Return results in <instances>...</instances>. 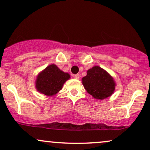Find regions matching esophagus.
I'll list each match as a JSON object with an SVG mask.
<instances>
[{"label": "esophagus", "mask_w": 150, "mask_h": 150, "mask_svg": "<svg viewBox=\"0 0 150 150\" xmlns=\"http://www.w3.org/2000/svg\"><path fill=\"white\" fill-rule=\"evenodd\" d=\"M74 77H75V79H77V80H78V79L80 78V75H79V74H76V75H74Z\"/></svg>", "instance_id": "esophagus-1"}]
</instances>
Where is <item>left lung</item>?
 <instances>
[{
    "label": "left lung",
    "mask_w": 150,
    "mask_h": 150,
    "mask_svg": "<svg viewBox=\"0 0 150 150\" xmlns=\"http://www.w3.org/2000/svg\"><path fill=\"white\" fill-rule=\"evenodd\" d=\"M87 92L97 99H106L115 90L116 83L106 70L99 66H94L87 70V75L82 79Z\"/></svg>",
    "instance_id": "8db88e82"
}]
</instances>
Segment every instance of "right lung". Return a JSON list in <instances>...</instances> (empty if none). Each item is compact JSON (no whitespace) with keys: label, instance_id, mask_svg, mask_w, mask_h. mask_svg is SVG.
Returning <instances> with one entry per match:
<instances>
[{"label":"right lung","instance_id":"obj_1","mask_svg":"<svg viewBox=\"0 0 150 150\" xmlns=\"http://www.w3.org/2000/svg\"><path fill=\"white\" fill-rule=\"evenodd\" d=\"M70 77L69 74L62 71L56 65L51 64L37 75L35 87L38 92L51 97L61 90Z\"/></svg>","mask_w":150,"mask_h":150}]
</instances>
